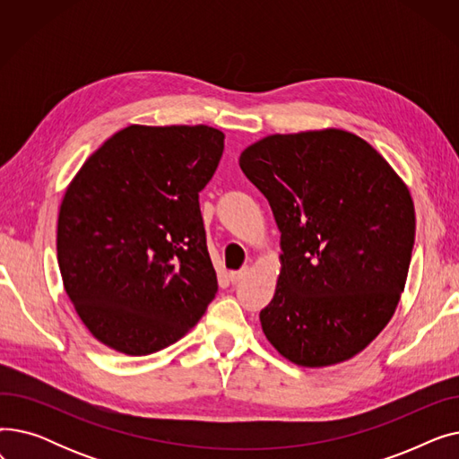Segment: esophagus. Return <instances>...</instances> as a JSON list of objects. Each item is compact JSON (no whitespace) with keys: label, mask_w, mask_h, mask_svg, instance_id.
Here are the masks:
<instances>
[{"label":"esophagus","mask_w":459,"mask_h":459,"mask_svg":"<svg viewBox=\"0 0 459 459\" xmlns=\"http://www.w3.org/2000/svg\"><path fill=\"white\" fill-rule=\"evenodd\" d=\"M247 273H249V268H242V270H238V272H230L229 279H230L232 284H238V282H242L247 277Z\"/></svg>","instance_id":"1"}]
</instances>
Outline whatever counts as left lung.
Masks as SVG:
<instances>
[{
	"instance_id": "obj_1",
	"label": "left lung",
	"mask_w": 459,
	"mask_h": 459,
	"mask_svg": "<svg viewBox=\"0 0 459 459\" xmlns=\"http://www.w3.org/2000/svg\"><path fill=\"white\" fill-rule=\"evenodd\" d=\"M281 230L262 331L288 360L344 363L393 318L415 244V206L372 144L346 130L268 135L239 156Z\"/></svg>"
}]
</instances>
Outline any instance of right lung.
Wrapping results in <instances>:
<instances>
[{"instance_id":"1","label":"right lung","mask_w":459,"mask_h":459,"mask_svg":"<svg viewBox=\"0 0 459 459\" xmlns=\"http://www.w3.org/2000/svg\"><path fill=\"white\" fill-rule=\"evenodd\" d=\"M225 134L132 125L92 152L68 184L57 262L72 305L96 341L126 355L175 344L217 292L199 191Z\"/></svg>"}]
</instances>
